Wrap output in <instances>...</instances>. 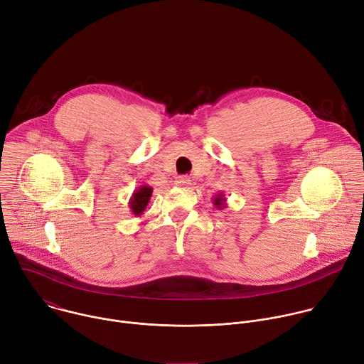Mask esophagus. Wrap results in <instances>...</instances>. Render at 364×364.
I'll list each match as a JSON object with an SVG mask.
<instances>
[{
    "mask_svg": "<svg viewBox=\"0 0 364 364\" xmlns=\"http://www.w3.org/2000/svg\"><path fill=\"white\" fill-rule=\"evenodd\" d=\"M176 184L180 186V187H188L191 184V180L186 176H181V177H177L176 178Z\"/></svg>",
    "mask_w": 364,
    "mask_h": 364,
    "instance_id": "esophagus-1",
    "label": "esophagus"
}]
</instances>
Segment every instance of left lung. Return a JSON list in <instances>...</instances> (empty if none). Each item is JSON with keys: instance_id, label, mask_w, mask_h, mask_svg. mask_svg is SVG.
I'll return each mask as SVG.
<instances>
[{"instance_id": "obj_1", "label": "left lung", "mask_w": 364, "mask_h": 364, "mask_svg": "<svg viewBox=\"0 0 364 364\" xmlns=\"http://www.w3.org/2000/svg\"><path fill=\"white\" fill-rule=\"evenodd\" d=\"M213 204L216 205L218 210H222V209H226V198H225V194L223 193H219L216 197H213Z\"/></svg>"}]
</instances>
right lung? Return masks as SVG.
Masks as SVG:
<instances>
[{
	"label": "right lung",
	"mask_w": 364,
	"mask_h": 364,
	"mask_svg": "<svg viewBox=\"0 0 364 364\" xmlns=\"http://www.w3.org/2000/svg\"><path fill=\"white\" fill-rule=\"evenodd\" d=\"M151 194H152V187L151 186H139L136 190H134L128 205H129V209H131V212L135 218L142 216L145 207L149 203Z\"/></svg>",
	"instance_id": "1"
}]
</instances>
